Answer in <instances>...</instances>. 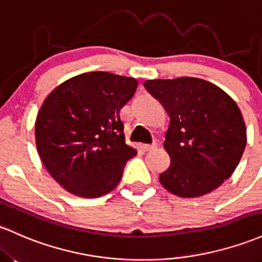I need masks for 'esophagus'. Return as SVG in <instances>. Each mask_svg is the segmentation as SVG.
Segmentation results:
<instances>
[{
	"mask_svg": "<svg viewBox=\"0 0 262 262\" xmlns=\"http://www.w3.org/2000/svg\"><path fill=\"white\" fill-rule=\"evenodd\" d=\"M155 148H157V145H155V144H145V145H143V149H144L145 151L154 150Z\"/></svg>",
	"mask_w": 262,
	"mask_h": 262,
	"instance_id": "1",
	"label": "esophagus"
}]
</instances>
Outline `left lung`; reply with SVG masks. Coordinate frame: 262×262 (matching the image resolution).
I'll return each instance as SVG.
<instances>
[{
	"label": "left lung",
	"mask_w": 262,
	"mask_h": 262,
	"mask_svg": "<svg viewBox=\"0 0 262 262\" xmlns=\"http://www.w3.org/2000/svg\"><path fill=\"white\" fill-rule=\"evenodd\" d=\"M144 87L170 118L164 140L170 165L159 174L160 184L180 198L219 188L235 171L248 140L236 102L194 77L149 79Z\"/></svg>",
	"instance_id": "1"
}]
</instances>
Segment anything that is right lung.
<instances>
[{"label":"right lung","mask_w":262,"mask_h":262,"mask_svg":"<svg viewBox=\"0 0 262 262\" xmlns=\"http://www.w3.org/2000/svg\"><path fill=\"white\" fill-rule=\"evenodd\" d=\"M138 80L88 72L64 80L43 100L34 137L43 165L68 192L99 198L122 179L137 150L125 143L119 112L133 98Z\"/></svg>","instance_id":"1"}]
</instances>
